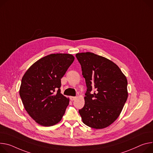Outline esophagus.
Wrapping results in <instances>:
<instances>
[{
    "mask_svg": "<svg viewBox=\"0 0 153 153\" xmlns=\"http://www.w3.org/2000/svg\"><path fill=\"white\" fill-rule=\"evenodd\" d=\"M76 98H76V97H75V96H71V98H70V99H71V101H74Z\"/></svg>",
    "mask_w": 153,
    "mask_h": 153,
    "instance_id": "1",
    "label": "esophagus"
}]
</instances>
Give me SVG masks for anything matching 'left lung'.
I'll use <instances>...</instances> for the list:
<instances>
[{"mask_svg":"<svg viewBox=\"0 0 153 153\" xmlns=\"http://www.w3.org/2000/svg\"><path fill=\"white\" fill-rule=\"evenodd\" d=\"M76 57L87 87L79 114L87 126L105 128L117 119L128 99L127 79L115 63L100 55L88 52Z\"/></svg>","mask_w":153,"mask_h":153,"instance_id":"8db88e82","label":"left lung"}]
</instances>
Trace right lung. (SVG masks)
<instances>
[{
  "label": "right lung",
  "instance_id": "right-lung-1",
  "mask_svg": "<svg viewBox=\"0 0 153 153\" xmlns=\"http://www.w3.org/2000/svg\"><path fill=\"white\" fill-rule=\"evenodd\" d=\"M74 60L69 53L50 54L33 63L22 77L19 95L23 105L41 126H53L65 114L69 99L61 93V79Z\"/></svg>",
  "mask_w": 153,
  "mask_h": 153
}]
</instances>
